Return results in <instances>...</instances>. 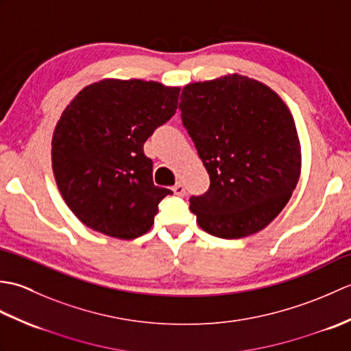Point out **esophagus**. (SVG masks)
Masks as SVG:
<instances>
[{
	"mask_svg": "<svg viewBox=\"0 0 351 351\" xmlns=\"http://www.w3.org/2000/svg\"><path fill=\"white\" fill-rule=\"evenodd\" d=\"M171 190H173L176 196H184L185 195V187L182 185V182H176L173 187H171Z\"/></svg>",
	"mask_w": 351,
	"mask_h": 351,
	"instance_id": "34e87169",
	"label": "esophagus"
}]
</instances>
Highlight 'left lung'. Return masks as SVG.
Returning <instances> with one entry per match:
<instances>
[{"label":"left lung","mask_w":351,"mask_h":351,"mask_svg":"<svg viewBox=\"0 0 351 351\" xmlns=\"http://www.w3.org/2000/svg\"><path fill=\"white\" fill-rule=\"evenodd\" d=\"M180 110L211 181L205 195L190 197L199 226L235 240L270 225L300 178V141L287 104L234 73L185 86Z\"/></svg>","instance_id":"1"}]
</instances>
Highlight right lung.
Masks as SVG:
<instances>
[{
    "label": "right lung",
    "mask_w": 351,
    "mask_h": 351,
    "mask_svg": "<svg viewBox=\"0 0 351 351\" xmlns=\"http://www.w3.org/2000/svg\"><path fill=\"white\" fill-rule=\"evenodd\" d=\"M180 87L102 80L86 86L52 134V171L66 205L86 226L134 240L154 225L171 190L156 187L145 141L176 113Z\"/></svg>",
    "instance_id": "obj_1"
}]
</instances>
